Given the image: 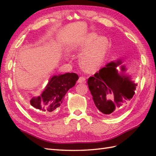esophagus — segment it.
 Masks as SVG:
<instances>
[{
    "label": "esophagus",
    "instance_id": "1",
    "mask_svg": "<svg viewBox=\"0 0 156 156\" xmlns=\"http://www.w3.org/2000/svg\"><path fill=\"white\" fill-rule=\"evenodd\" d=\"M78 83H80V84H84L86 83V78L83 76H80L78 80Z\"/></svg>",
    "mask_w": 156,
    "mask_h": 156
}]
</instances>
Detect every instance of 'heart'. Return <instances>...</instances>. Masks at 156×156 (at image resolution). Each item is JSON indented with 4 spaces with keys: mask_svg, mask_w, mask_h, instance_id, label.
Here are the masks:
<instances>
[{
    "mask_svg": "<svg viewBox=\"0 0 156 156\" xmlns=\"http://www.w3.org/2000/svg\"><path fill=\"white\" fill-rule=\"evenodd\" d=\"M109 41L107 37L89 33L71 47L73 52H80L78 59L80 66L87 71L95 70L103 62L107 53Z\"/></svg>",
    "mask_w": 156,
    "mask_h": 156,
    "instance_id": "heart-1",
    "label": "heart"
}]
</instances>
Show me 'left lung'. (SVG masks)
Instances as JSON below:
<instances>
[{
  "mask_svg": "<svg viewBox=\"0 0 156 156\" xmlns=\"http://www.w3.org/2000/svg\"><path fill=\"white\" fill-rule=\"evenodd\" d=\"M123 62L122 59L111 61L88 79L94 102L104 114L110 115L135 94L137 83L127 73V68ZM118 67L120 71L117 70Z\"/></svg>",
  "mask_w": 156,
  "mask_h": 156,
  "instance_id": "left-lung-1",
  "label": "left lung"
}]
</instances>
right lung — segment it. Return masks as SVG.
Returning <instances> with one entry per match:
<instances>
[{
	"mask_svg": "<svg viewBox=\"0 0 156 156\" xmlns=\"http://www.w3.org/2000/svg\"><path fill=\"white\" fill-rule=\"evenodd\" d=\"M78 80V76L73 72L51 76L41 95L31 96V106L46 114L52 113L60 106L66 94Z\"/></svg>",
	"mask_w": 156,
	"mask_h": 156,
	"instance_id": "1",
	"label": "right lung"
}]
</instances>
